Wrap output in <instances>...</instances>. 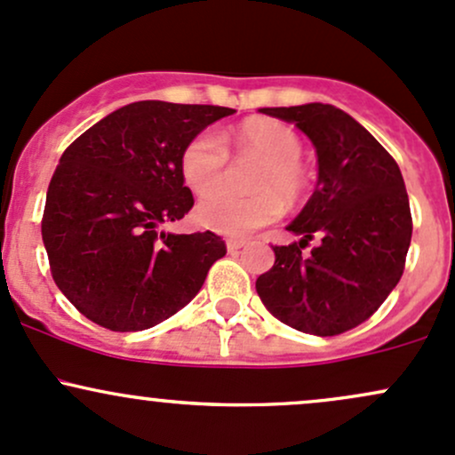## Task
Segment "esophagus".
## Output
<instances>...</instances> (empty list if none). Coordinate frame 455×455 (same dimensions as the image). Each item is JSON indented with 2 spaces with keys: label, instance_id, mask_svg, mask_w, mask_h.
I'll return each mask as SVG.
<instances>
[{
  "label": "esophagus",
  "instance_id": "obj_1",
  "mask_svg": "<svg viewBox=\"0 0 455 455\" xmlns=\"http://www.w3.org/2000/svg\"><path fill=\"white\" fill-rule=\"evenodd\" d=\"M241 247H245V241H236V238H229V241H228V251L229 253L238 251Z\"/></svg>",
  "mask_w": 455,
  "mask_h": 455
}]
</instances>
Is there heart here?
Wrapping results in <instances>:
<instances>
[{
    "instance_id": "heart-1",
    "label": "heart",
    "mask_w": 455,
    "mask_h": 455,
    "mask_svg": "<svg viewBox=\"0 0 455 455\" xmlns=\"http://www.w3.org/2000/svg\"><path fill=\"white\" fill-rule=\"evenodd\" d=\"M238 156L262 160L251 178V197H236L228 190H211L199 199L195 219L199 226L228 236H247L275 221L282 202H299L306 190L301 167V139L297 132L275 119H251L228 136ZM228 169V149L212 132H199L180 156L184 182L195 193H205L221 184Z\"/></svg>"
}]
</instances>
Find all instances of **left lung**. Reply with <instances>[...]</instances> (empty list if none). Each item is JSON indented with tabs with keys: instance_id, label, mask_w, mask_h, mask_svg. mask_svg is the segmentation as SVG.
<instances>
[{
	"instance_id": "1",
	"label": "left lung",
	"mask_w": 455,
	"mask_h": 455,
	"mask_svg": "<svg viewBox=\"0 0 455 455\" xmlns=\"http://www.w3.org/2000/svg\"><path fill=\"white\" fill-rule=\"evenodd\" d=\"M260 112L295 124L312 140L319 180L286 228L301 241L273 247L275 265L258 277L256 291L282 323L315 336L343 334L384 304L403 273L412 217L402 171L336 106L315 101ZM312 235L322 243L301 257Z\"/></svg>"
}]
</instances>
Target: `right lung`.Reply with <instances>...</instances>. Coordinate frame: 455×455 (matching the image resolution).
Returning a JSON list of instances; mask_svg holds the SVG:
<instances>
[{
	"mask_svg": "<svg viewBox=\"0 0 455 455\" xmlns=\"http://www.w3.org/2000/svg\"><path fill=\"white\" fill-rule=\"evenodd\" d=\"M223 106L134 101L65 149L43 212V243L62 295L112 331L158 325L226 256L212 232L160 229L193 208L180 156L193 136L234 115Z\"/></svg>",
	"mask_w": 455,
	"mask_h": 455,
	"instance_id": "obj_1",
	"label": "right lung"
}]
</instances>
